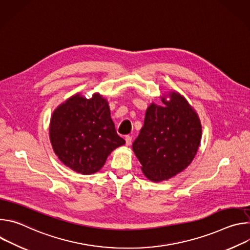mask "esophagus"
Masks as SVG:
<instances>
[{
  "label": "esophagus",
  "instance_id": "1",
  "mask_svg": "<svg viewBox=\"0 0 250 250\" xmlns=\"http://www.w3.org/2000/svg\"><path fill=\"white\" fill-rule=\"evenodd\" d=\"M125 145L128 146L130 144H131V140H132V137L130 136V135H125Z\"/></svg>",
  "mask_w": 250,
  "mask_h": 250
}]
</instances>
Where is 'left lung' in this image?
I'll return each mask as SVG.
<instances>
[{"mask_svg":"<svg viewBox=\"0 0 250 250\" xmlns=\"http://www.w3.org/2000/svg\"><path fill=\"white\" fill-rule=\"evenodd\" d=\"M160 98L163 105L150 104L132 144L142 173L153 182L167 181L184 171L195 158L202 138L199 116L184 96L172 91Z\"/></svg>","mask_w":250,"mask_h":250,"instance_id":"obj_1","label":"left lung"}]
</instances>
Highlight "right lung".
Instances as JSON below:
<instances>
[{"label": "right lung", "instance_id": "add662e5", "mask_svg": "<svg viewBox=\"0 0 250 250\" xmlns=\"http://www.w3.org/2000/svg\"><path fill=\"white\" fill-rule=\"evenodd\" d=\"M54 153L70 169L83 175L98 172L111 152L125 144L116 130L109 103L95 93H77L54 110L49 125Z\"/></svg>", "mask_w": 250, "mask_h": 250}]
</instances>
